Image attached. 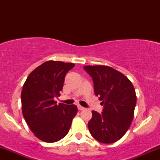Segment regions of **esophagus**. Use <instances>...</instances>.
<instances>
[{"label":"esophagus","instance_id":"esophagus-1","mask_svg":"<svg viewBox=\"0 0 160 160\" xmlns=\"http://www.w3.org/2000/svg\"><path fill=\"white\" fill-rule=\"evenodd\" d=\"M77 108H78V109H79V110H80V111L84 110V108L82 107V106H81V105H80V104H79V105L77 106Z\"/></svg>","mask_w":160,"mask_h":160}]
</instances>
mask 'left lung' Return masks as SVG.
<instances>
[{
  "label": "left lung",
  "instance_id": "1",
  "mask_svg": "<svg viewBox=\"0 0 160 160\" xmlns=\"http://www.w3.org/2000/svg\"><path fill=\"white\" fill-rule=\"evenodd\" d=\"M92 77L96 96L102 101L103 111H92L88 128L101 143L115 142L129 128L134 116L136 95L132 82L119 71L107 66H85Z\"/></svg>",
  "mask_w": 160,
  "mask_h": 160
}]
</instances>
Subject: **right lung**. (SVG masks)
<instances>
[{
	"mask_svg": "<svg viewBox=\"0 0 160 160\" xmlns=\"http://www.w3.org/2000/svg\"><path fill=\"white\" fill-rule=\"evenodd\" d=\"M75 66L60 61H47L35 69L22 88V108L27 125L40 140L55 142L67 135L77 113L74 104H56L66 74Z\"/></svg>",
	"mask_w": 160,
	"mask_h": 160,
	"instance_id": "1",
	"label": "right lung"
}]
</instances>
